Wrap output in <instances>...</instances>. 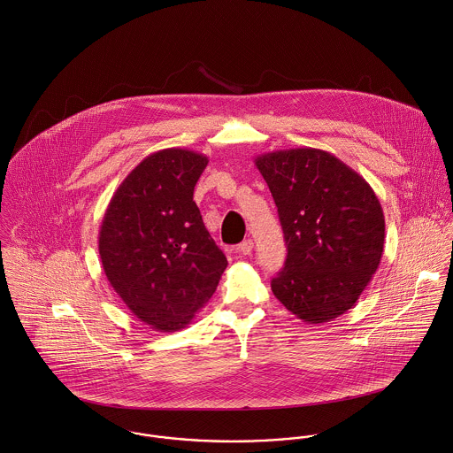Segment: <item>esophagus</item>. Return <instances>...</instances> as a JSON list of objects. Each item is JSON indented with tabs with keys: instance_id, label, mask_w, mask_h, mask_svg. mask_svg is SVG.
Listing matches in <instances>:
<instances>
[{
	"instance_id": "obj_1",
	"label": "esophagus",
	"mask_w": 453,
	"mask_h": 453,
	"mask_svg": "<svg viewBox=\"0 0 453 453\" xmlns=\"http://www.w3.org/2000/svg\"><path fill=\"white\" fill-rule=\"evenodd\" d=\"M239 255H251L253 253V241L251 239H246L244 242H241L235 250Z\"/></svg>"
}]
</instances>
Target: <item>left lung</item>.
Returning a JSON list of instances; mask_svg holds the SVG:
<instances>
[{
    "label": "left lung",
    "instance_id": "1",
    "mask_svg": "<svg viewBox=\"0 0 453 453\" xmlns=\"http://www.w3.org/2000/svg\"><path fill=\"white\" fill-rule=\"evenodd\" d=\"M275 200L288 257L275 298L303 323H327L357 302L384 253L382 205L354 169L318 148L255 158Z\"/></svg>",
    "mask_w": 453,
    "mask_h": 453
}]
</instances>
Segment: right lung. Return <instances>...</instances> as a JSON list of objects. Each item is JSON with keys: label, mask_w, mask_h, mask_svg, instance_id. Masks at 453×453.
<instances>
[{"label": "right lung", "mask_w": 453, "mask_h": 453, "mask_svg": "<svg viewBox=\"0 0 453 453\" xmlns=\"http://www.w3.org/2000/svg\"><path fill=\"white\" fill-rule=\"evenodd\" d=\"M207 162L185 148L151 153L120 183L101 223L99 257L111 288L157 331L190 324L228 265L194 202Z\"/></svg>", "instance_id": "1"}]
</instances>
